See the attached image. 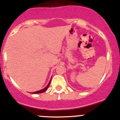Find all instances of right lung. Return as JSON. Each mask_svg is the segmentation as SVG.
I'll use <instances>...</instances> for the list:
<instances>
[{
  "label": "right lung",
  "mask_w": 120,
  "mask_h": 120,
  "mask_svg": "<svg viewBox=\"0 0 120 120\" xmlns=\"http://www.w3.org/2000/svg\"><path fill=\"white\" fill-rule=\"evenodd\" d=\"M50 82H51V79L50 80V81H49V83H48V85L46 86L45 87V88H44V89H42V90H38V91H37V92H34L33 94H40V93H42V92H44L45 91H46V90H47V89L48 88V87H49V85H50Z\"/></svg>",
  "instance_id": "1"
}]
</instances>
